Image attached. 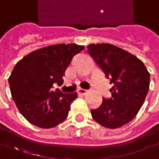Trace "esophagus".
<instances>
[{
  "label": "esophagus",
  "instance_id": "1",
  "mask_svg": "<svg viewBox=\"0 0 159 159\" xmlns=\"http://www.w3.org/2000/svg\"><path fill=\"white\" fill-rule=\"evenodd\" d=\"M78 93L79 94H86L87 93H88V91L87 90H85V89H81V88H80V89H78Z\"/></svg>",
  "mask_w": 159,
  "mask_h": 159
}]
</instances>
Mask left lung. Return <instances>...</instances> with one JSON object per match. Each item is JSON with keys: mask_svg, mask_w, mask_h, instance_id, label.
Returning a JSON list of instances; mask_svg holds the SVG:
<instances>
[{"mask_svg": "<svg viewBox=\"0 0 159 159\" xmlns=\"http://www.w3.org/2000/svg\"><path fill=\"white\" fill-rule=\"evenodd\" d=\"M88 54L101 68L113 87L111 99L92 110L93 120L104 127L119 128L138 114L144 103L150 85V74L135 55L111 44H90Z\"/></svg>", "mask_w": 159, "mask_h": 159, "instance_id": "left-lung-1", "label": "left lung"}]
</instances>
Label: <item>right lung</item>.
Segmentation results:
<instances>
[{"label": "right lung", "mask_w": 159, "mask_h": 159, "mask_svg": "<svg viewBox=\"0 0 159 159\" xmlns=\"http://www.w3.org/2000/svg\"><path fill=\"white\" fill-rule=\"evenodd\" d=\"M84 48L77 44H58L36 49L15 66L9 79L12 97L17 110L32 125L40 128L63 123L77 93H63L52 84H63V77L72 58Z\"/></svg>", "instance_id": "1"}]
</instances>
